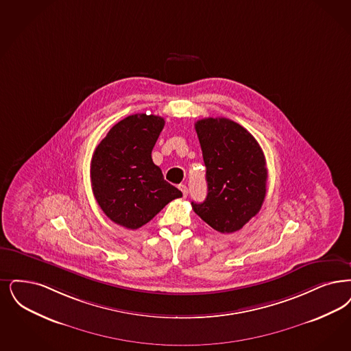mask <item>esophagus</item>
<instances>
[{
    "label": "esophagus",
    "instance_id": "34e87169",
    "mask_svg": "<svg viewBox=\"0 0 351 351\" xmlns=\"http://www.w3.org/2000/svg\"><path fill=\"white\" fill-rule=\"evenodd\" d=\"M179 189L182 191V196H188V188H186V185H184V184H180V185H179Z\"/></svg>",
    "mask_w": 351,
    "mask_h": 351
}]
</instances>
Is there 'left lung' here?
Wrapping results in <instances>:
<instances>
[{"mask_svg":"<svg viewBox=\"0 0 351 351\" xmlns=\"http://www.w3.org/2000/svg\"><path fill=\"white\" fill-rule=\"evenodd\" d=\"M195 126L206 166L208 196L201 204L192 202L193 210L218 232H235L265 199V156L252 134L232 120L208 117Z\"/></svg>","mask_w":351,"mask_h":351,"instance_id":"8db88e82","label":"left lung"}]
</instances>
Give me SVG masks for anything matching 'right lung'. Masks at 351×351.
I'll list each match as a JSON object with an SVG mask.
<instances>
[{"instance_id": "1", "label": "right lung", "mask_w": 351, "mask_h": 351, "mask_svg": "<svg viewBox=\"0 0 351 351\" xmlns=\"http://www.w3.org/2000/svg\"><path fill=\"white\" fill-rule=\"evenodd\" d=\"M165 119L136 113L119 121L91 159L93 193L100 209L117 225L137 230L150 222L182 192L165 180L152 152Z\"/></svg>"}]
</instances>
